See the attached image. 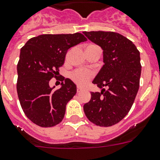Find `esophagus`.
I'll return each instance as SVG.
<instances>
[{
	"instance_id": "esophagus-1",
	"label": "esophagus",
	"mask_w": 160,
	"mask_h": 160,
	"mask_svg": "<svg viewBox=\"0 0 160 160\" xmlns=\"http://www.w3.org/2000/svg\"><path fill=\"white\" fill-rule=\"evenodd\" d=\"M83 90V89L82 88H81V87H77V93H80V92H82V91Z\"/></svg>"
}]
</instances>
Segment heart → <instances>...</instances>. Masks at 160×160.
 <instances>
[{"instance_id": "obj_1", "label": "heart", "mask_w": 160, "mask_h": 160, "mask_svg": "<svg viewBox=\"0 0 160 160\" xmlns=\"http://www.w3.org/2000/svg\"><path fill=\"white\" fill-rule=\"evenodd\" d=\"M94 76V72L88 69H80L73 71L70 78L76 84L81 87H84L88 83L90 79Z\"/></svg>"}]
</instances>
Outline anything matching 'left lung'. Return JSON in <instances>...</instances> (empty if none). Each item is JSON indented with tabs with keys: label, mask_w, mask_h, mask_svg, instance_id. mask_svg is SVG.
<instances>
[{
	"label": "left lung",
	"mask_w": 160,
	"mask_h": 160,
	"mask_svg": "<svg viewBox=\"0 0 160 160\" xmlns=\"http://www.w3.org/2000/svg\"><path fill=\"white\" fill-rule=\"evenodd\" d=\"M83 33L102 48L104 62L92 82L101 92H91L90 102L83 106L84 112L93 123L111 127L128 114L135 101L142 68L140 53L131 41L118 32Z\"/></svg>",
	"instance_id": "left-lung-1"
}]
</instances>
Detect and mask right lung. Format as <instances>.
Listing matches in <instances>:
<instances>
[{"label":"right lung","mask_w":160,"mask_h":160,"mask_svg":"<svg viewBox=\"0 0 160 160\" xmlns=\"http://www.w3.org/2000/svg\"><path fill=\"white\" fill-rule=\"evenodd\" d=\"M86 41L80 32L42 34L30 38L21 49L17 91L24 113L33 123L49 128L62 121L66 104L77 87L66 78L58 90H53L49 80L59 71L68 50Z\"/></svg>","instance_id":"add662e5"}]
</instances>
